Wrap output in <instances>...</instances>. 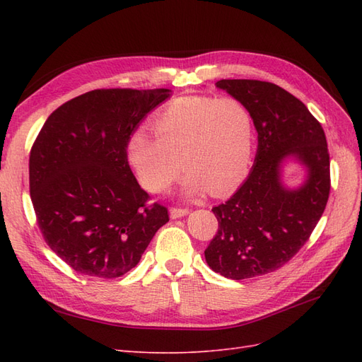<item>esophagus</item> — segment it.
Returning a JSON list of instances; mask_svg holds the SVG:
<instances>
[{
    "mask_svg": "<svg viewBox=\"0 0 362 362\" xmlns=\"http://www.w3.org/2000/svg\"><path fill=\"white\" fill-rule=\"evenodd\" d=\"M170 218H180V217H184L189 214V210L187 208H170Z\"/></svg>",
    "mask_w": 362,
    "mask_h": 362,
    "instance_id": "1",
    "label": "esophagus"
}]
</instances>
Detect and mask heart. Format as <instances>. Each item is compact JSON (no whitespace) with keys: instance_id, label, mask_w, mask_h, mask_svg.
Listing matches in <instances>:
<instances>
[{"instance_id":"heart-1","label":"heart","mask_w":362,"mask_h":362,"mask_svg":"<svg viewBox=\"0 0 362 362\" xmlns=\"http://www.w3.org/2000/svg\"><path fill=\"white\" fill-rule=\"evenodd\" d=\"M156 134L137 129L127 157L137 180L152 193L166 190L187 170L182 192L222 196L242 182L254 151V119L235 98L192 95L169 103L154 119Z\"/></svg>"}]
</instances>
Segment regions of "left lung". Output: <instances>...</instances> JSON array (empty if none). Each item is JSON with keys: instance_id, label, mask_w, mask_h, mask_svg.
<instances>
[{"instance_id": "8db88e82", "label": "left lung", "mask_w": 362, "mask_h": 362, "mask_svg": "<svg viewBox=\"0 0 362 362\" xmlns=\"http://www.w3.org/2000/svg\"><path fill=\"white\" fill-rule=\"evenodd\" d=\"M216 87L249 108L258 133L254 166L242 187L213 208L218 231L204 252L211 270L238 281L279 269L310 238L329 198V154L322 125L282 87L258 80ZM288 160L304 169L296 188L283 181Z\"/></svg>"}]
</instances>
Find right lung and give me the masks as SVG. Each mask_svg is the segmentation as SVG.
<instances>
[{"instance_id": "right-lung-1", "label": "right lung", "mask_w": 362, "mask_h": 362, "mask_svg": "<svg viewBox=\"0 0 362 362\" xmlns=\"http://www.w3.org/2000/svg\"><path fill=\"white\" fill-rule=\"evenodd\" d=\"M172 90H92L64 103L30 152V194L43 238L76 273L134 269L168 210L146 205L127 158L129 136Z\"/></svg>"}]
</instances>
